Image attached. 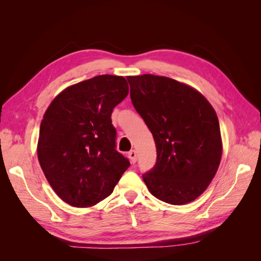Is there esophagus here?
Here are the masks:
<instances>
[{
	"instance_id": "esophagus-1",
	"label": "esophagus",
	"mask_w": 261,
	"mask_h": 261,
	"mask_svg": "<svg viewBox=\"0 0 261 261\" xmlns=\"http://www.w3.org/2000/svg\"><path fill=\"white\" fill-rule=\"evenodd\" d=\"M128 158L132 163H136L137 161V154H136V151L135 150H132V151L128 152Z\"/></svg>"
}]
</instances>
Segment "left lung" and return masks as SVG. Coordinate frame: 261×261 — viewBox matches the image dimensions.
Returning <instances> with one entry per match:
<instances>
[{"label":"left lung","mask_w":261,"mask_h":261,"mask_svg":"<svg viewBox=\"0 0 261 261\" xmlns=\"http://www.w3.org/2000/svg\"><path fill=\"white\" fill-rule=\"evenodd\" d=\"M134 108L151 132L156 162L143 179L155 198L184 204L200 196L222 155L216 111L200 92L169 77L128 76Z\"/></svg>","instance_id":"left-lung-1"}]
</instances>
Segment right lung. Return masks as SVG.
Masks as SVG:
<instances>
[{
  "instance_id": "add662e5",
  "label": "right lung",
  "mask_w": 261,
  "mask_h": 261,
  "mask_svg": "<svg viewBox=\"0 0 261 261\" xmlns=\"http://www.w3.org/2000/svg\"><path fill=\"white\" fill-rule=\"evenodd\" d=\"M122 76L100 75L67 87L43 115L38 159L60 198L77 208L112 194L130 165L116 151L113 109L127 97Z\"/></svg>"
}]
</instances>
